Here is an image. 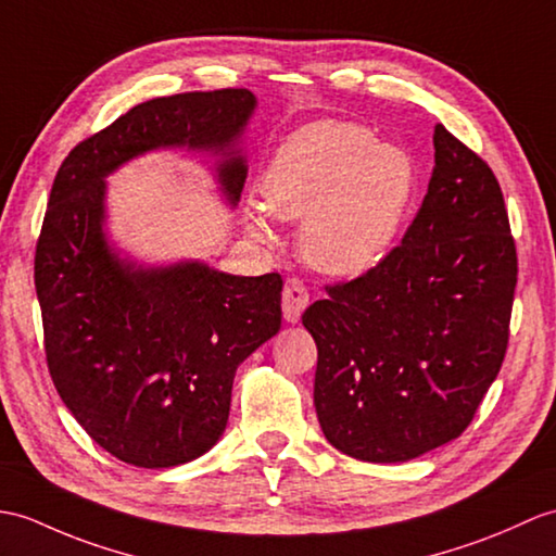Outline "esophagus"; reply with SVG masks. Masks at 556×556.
<instances>
[{"instance_id": "1", "label": "esophagus", "mask_w": 556, "mask_h": 556, "mask_svg": "<svg viewBox=\"0 0 556 556\" xmlns=\"http://www.w3.org/2000/svg\"><path fill=\"white\" fill-rule=\"evenodd\" d=\"M309 303V293L305 289V283L301 279H287L281 291V309H283V319L287 321H299L303 309Z\"/></svg>"}]
</instances>
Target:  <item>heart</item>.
<instances>
[{
	"instance_id": "1",
	"label": "heart",
	"mask_w": 556,
	"mask_h": 556,
	"mask_svg": "<svg viewBox=\"0 0 556 556\" xmlns=\"http://www.w3.org/2000/svg\"><path fill=\"white\" fill-rule=\"evenodd\" d=\"M415 187V163L403 149L345 121L313 123L283 139L261 179L273 215L303 219L305 261L337 277L367 273L391 251ZM266 212L257 205L249 223L257 239L273 241Z\"/></svg>"
}]
</instances>
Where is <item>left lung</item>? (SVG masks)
Instances as JSON below:
<instances>
[{
    "label": "left lung",
    "mask_w": 556,
    "mask_h": 556,
    "mask_svg": "<svg viewBox=\"0 0 556 556\" xmlns=\"http://www.w3.org/2000/svg\"><path fill=\"white\" fill-rule=\"evenodd\" d=\"M429 191L403 241L303 313L327 441L407 462L462 435L509 343L516 243L490 165L438 123Z\"/></svg>",
    "instance_id": "obj_1"
}]
</instances>
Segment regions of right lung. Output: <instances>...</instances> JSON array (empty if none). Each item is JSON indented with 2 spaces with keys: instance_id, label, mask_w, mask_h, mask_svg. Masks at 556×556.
I'll use <instances>...</instances> for the list:
<instances>
[{
  "instance_id": "add662e5",
  "label": "right lung",
  "mask_w": 556,
  "mask_h": 556,
  "mask_svg": "<svg viewBox=\"0 0 556 556\" xmlns=\"http://www.w3.org/2000/svg\"><path fill=\"white\" fill-rule=\"evenodd\" d=\"M255 109L249 89L139 103L61 163L35 249L47 367L63 405L106 453L144 469L201 457L223 435L237 367L281 327V275L201 263L135 267L103 239V177L159 147L223 151ZM231 203L247 165L219 163Z\"/></svg>"
}]
</instances>
